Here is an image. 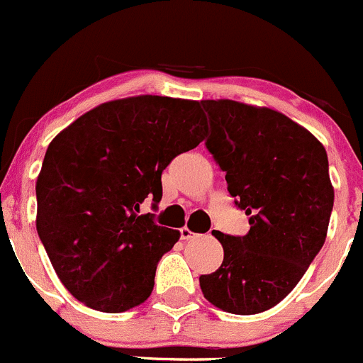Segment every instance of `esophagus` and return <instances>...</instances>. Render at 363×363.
I'll list each match as a JSON object with an SVG mask.
<instances>
[{"label":"esophagus","instance_id":"1","mask_svg":"<svg viewBox=\"0 0 363 363\" xmlns=\"http://www.w3.org/2000/svg\"><path fill=\"white\" fill-rule=\"evenodd\" d=\"M180 236H182V240H192L196 235H194V233L190 231L189 228H182L180 229Z\"/></svg>","mask_w":363,"mask_h":363}]
</instances>
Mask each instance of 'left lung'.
<instances>
[{
	"mask_svg": "<svg viewBox=\"0 0 363 363\" xmlns=\"http://www.w3.org/2000/svg\"><path fill=\"white\" fill-rule=\"evenodd\" d=\"M208 152L225 173L245 236L213 231L224 261L201 275L204 298L231 314H259L293 291L321 250L333 208L328 157L302 125L268 107L201 100Z\"/></svg>",
	"mask_w": 363,
	"mask_h": 363,
	"instance_id": "obj_1",
	"label": "left lung"
}]
</instances>
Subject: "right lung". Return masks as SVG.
Wrapping results in <instances>:
<instances>
[{"mask_svg": "<svg viewBox=\"0 0 363 363\" xmlns=\"http://www.w3.org/2000/svg\"><path fill=\"white\" fill-rule=\"evenodd\" d=\"M204 134L196 100L139 95L100 104L52 139L37 178V231L79 302L116 314L148 300L180 231L139 206L162 199V171Z\"/></svg>", "mask_w": 363, "mask_h": 363, "instance_id": "obj_1", "label": "right lung"}]
</instances>
